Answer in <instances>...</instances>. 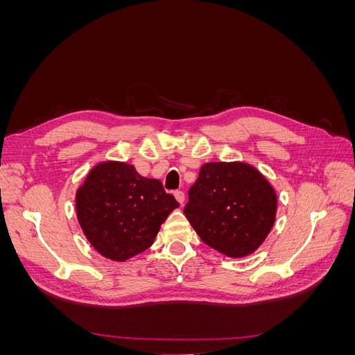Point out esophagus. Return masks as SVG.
Returning <instances> with one entry per match:
<instances>
[{"instance_id":"34e87169","label":"esophagus","mask_w":355,"mask_h":355,"mask_svg":"<svg viewBox=\"0 0 355 355\" xmlns=\"http://www.w3.org/2000/svg\"><path fill=\"white\" fill-rule=\"evenodd\" d=\"M175 197H176V200L179 201V204L182 206V204H184V201H185V194H184V191H180V189L175 191Z\"/></svg>"}]
</instances>
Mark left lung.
Segmentation results:
<instances>
[{"label":"left lung","mask_w":355,"mask_h":355,"mask_svg":"<svg viewBox=\"0 0 355 355\" xmlns=\"http://www.w3.org/2000/svg\"><path fill=\"white\" fill-rule=\"evenodd\" d=\"M188 196L184 214L192 228L202 243L230 257L253 253L275 220V192L249 164H204Z\"/></svg>","instance_id":"left-lung-1"}]
</instances>
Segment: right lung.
<instances>
[{
  "label": "right lung",
  "mask_w": 355,
  "mask_h": 355,
  "mask_svg": "<svg viewBox=\"0 0 355 355\" xmlns=\"http://www.w3.org/2000/svg\"><path fill=\"white\" fill-rule=\"evenodd\" d=\"M179 206L158 179L125 163L96 166L77 192L78 222L92 245L112 261L145 252Z\"/></svg>",
  "instance_id": "right-lung-1"
}]
</instances>
